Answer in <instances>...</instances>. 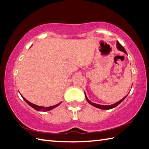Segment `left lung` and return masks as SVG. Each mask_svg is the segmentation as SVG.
Segmentation results:
<instances>
[{"mask_svg":"<svg viewBox=\"0 0 149 149\" xmlns=\"http://www.w3.org/2000/svg\"><path fill=\"white\" fill-rule=\"evenodd\" d=\"M116 47H117V49H118V50L123 52H124L125 54H127V52H126V50H125L124 48L118 42V41L116 42ZM84 93H85L86 100V101H88V103H90V105H92V106L95 107H96V108H98V109H103V110H109V109H113L114 107H116L117 105H118L120 103H121L122 101H123L125 100V98H126L127 97V95H126L124 98H122L121 100H120L119 101H118V102H116V103L113 104V105H100V104H96L95 103L92 102V101H91L90 100H88V98L87 97L86 94L85 92H84Z\"/></svg>","mask_w":149,"mask_h":149,"instance_id":"1","label":"left lung"}]
</instances>
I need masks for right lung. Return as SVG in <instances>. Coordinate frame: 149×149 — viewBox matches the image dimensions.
I'll use <instances>...</instances> for the list:
<instances>
[{
	"instance_id": "right-lung-1",
	"label": "right lung",
	"mask_w": 149,
	"mask_h": 149,
	"mask_svg": "<svg viewBox=\"0 0 149 149\" xmlns=\"http://www.w3.org/2000/svg\"><path fill=\"white\" fill-rule=\"evenodd\" d=\"M22 97H23V100H24L25 101V102L27 103L29 105L31 106V107H33L34 109H35V110H36V111H41V112H46V111H51V110H52V109H55L56 107H58V106L60 105V104H61V103H62V101H61V102L57 103V104H56V105H55L50 106V107H46L38 106V105H35V104H33V103H32L29 102V101H27V100H26V99H25L24 97H23V96H22Z\"/></svg>"
}]
</instances>
